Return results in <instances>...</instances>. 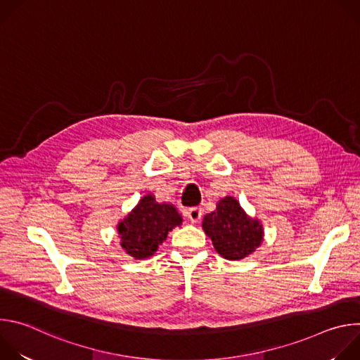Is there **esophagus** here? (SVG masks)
<instances>
[{
  "instance_id": "esophagus-1",
  "label": "esophagus",
  "mask_w": 360,
  "mask_h": 360,
  "mask_svg": "<svg viewBox=\"0 0 360 360\" xmlns=\"http://www.w3.org/2000/svg\"><path fill=\"white\" fill-rule=\"evenodd\" d=\"M185 215H186V218H188L192 224H195V222H198V221L200 219V217H202V210H200V208H189V210L185 212Z\"/></svg>"
}]
</instances>
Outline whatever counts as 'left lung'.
I'll return each mask as SVG.
<instances>
[{"label": "left lung", "mask_w": 360, "mask_h": 360, "mask_svg": "<svg viewBox=\"0 0 360 360\" xmlns=\"http://www.w3.org/2000/svg\"><path fill=\"white\" fill-rule=\"evenodd\" d=\"M202 229L215 250L228 261H240L252 255L264 240V225L249 217L238 199L225 196L217 203V210L203 217Z\"/></svg>", "instance_id": "1"}]
</instances>
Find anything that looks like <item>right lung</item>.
Instances as JSON below:
<instances>
[{
  "label": "right lung",
  "mask_w": 360,
  "mask_h": 360,
  "mask_svg": "<svg viewBox=\"0 0 360 360\" xmlns=\"http://www.w3.org/2000/svg\"><path fill=\"white\" fill-rule=\"evenodd\" d=\"M182 217L172 203L157 202L152 193L139 199L136 207L117 225L120 245L131 258L142 261L155 253L168 233L182 225Z\"/></svg>",
  "instance_id": "obj_1"
}]
</instances>
